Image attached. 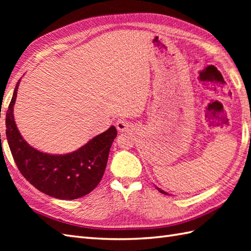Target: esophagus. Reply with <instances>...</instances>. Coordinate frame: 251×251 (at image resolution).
Returning a JSON list of instances; mask_svg holds the SVG:
<instances>
[{"label": "esophagus", "instance_id": "34e87169", "mask_svg": "<svg viewBox=\"0 0 251 251\" xmlns=\"http://www.w3.org/2000/svg\"><path fill=\"white\" fill-rule=\"evenodd\" d=\"M117 130H120L122 132L124 131H130L131 129V125L129 124L128 122L125 121V120H119L117 121V123L115 124Z\"/></svg>", "mask_w": 251, "mask_h": 251}]
</instances>
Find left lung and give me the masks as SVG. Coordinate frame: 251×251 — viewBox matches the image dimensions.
Here are the masks:
<instances>
[{"instance_id":"8db88e82","label":"left lung","mask_w":251,"mask_h":251,"mask_svg":"<svg viewBox=\"0 0 251 251\" xmlns=\"http://www.w3.org/2000/svg\"><path fill=\"white\" fill-rule=\"evenodd\" d=\"M155 188H156V189H157V190H158L159 192H161V193H163V194H167V195H169V194L167 193V192H165V191H164V190H162L161 188H157V186H155Z\"/></svg>"}]
</instances>
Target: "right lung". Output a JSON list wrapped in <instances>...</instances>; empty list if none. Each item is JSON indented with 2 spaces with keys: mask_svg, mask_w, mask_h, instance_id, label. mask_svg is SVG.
I'll list each match as a JSON object with an SVG mask.
<instances>
[{
  "mask_svg": "<svg viewBox=\"0 0 251 251\" xmlns=\"http://www.w3.org/2000/svg\"><path fill=\"white\" fill-rule=\"evenodd\" d=\"M20 79L16 85L6 112L7 142L20 173L43 193L59 200H75L90 193L100 182L108 162L116 128L94 137L77 150L67 154H50L36 150L19 132L14 117V105Z\"/></svg>",
  "mask_w": 251,
  "mask_h": 251,
  "instance_id": "1",
  "label": "right lung"
}]
</instances>
